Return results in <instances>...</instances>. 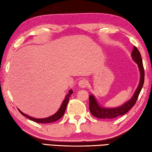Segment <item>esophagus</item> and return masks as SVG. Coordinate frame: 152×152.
<instances>
[{
  "mask_svg": "<svg viewBox=\"0 0 152 152\" xmlns=\"http://www.w3.org/2000/svg\"><path fill=\"white\" fill-rule=\"evenodd\" d=\"M88 82L87 80L85 79V78H83V79H82L79 81L78 86L80 88H86V86H88Z\"/></svg>",
  "mask_w": 152,
  "mask_h": 152,
  "instance_id": "34e87169",
  "label": "esophagus"
}]
</instances>
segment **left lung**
Returning a JSON list of instances; mask_svg holds the SVG:
<instances>
[{
    "label": "left lung",
    "mask_w": 152,
    "mask_h": 152,
    "mask_svg": "<svg viewBox=\"0 0 152 152\" xmlns=\"http://www.w3.org/2000/svg\"><path fill=\"white\" fill-rule=\"evenodd\" d=\"M131 56L134 61L137 64L140 73L138 86L137 87L133 96L122 106L116 107H106L100 106L95 96L93 94H90L89 96V108L91 114L94 117L101 119H112L117 118L126 114L136 104L144 82V69L143 66L141 54L136 46H134Z\"/></svg>",
    "instance_id": "left-lung-1"
}]
</instances>
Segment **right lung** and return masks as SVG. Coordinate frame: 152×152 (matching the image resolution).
<instances>
[{
  "instance_id": "add662e5",
  "label": "right lung",
  "mask_w": 152,
  "mask_h": 152,
  "mask_svg": "<svg viewBox=\"0 0 152 152\" xmlns=\"http://www.w3.org/2000/svg\"><path fill=\"white\" fill-rule=\"evenodd\" d=\"M72 93H73L72 90H71V89L69 90L68 92L66 94V96L64 101L62 102V103L61 104V106H60L59 110H58V111L56 113H55L54 114L52 115H50V116L47 117V118H33V117H31V116H29V115H26V114H24V113H23V112L20 111V110L19 109H18V110L22 115H23L24 116H25L27 118H28V119H30V120L34 121V122H35L41 123V124H48V123L56 122V121L60 119V118H61L63 116V115L64 114L65 110H66V109L67 105H68V103L69 102V99H70V97L71 96V95L72 94Z\"/></svg>"
}]
</instances>
